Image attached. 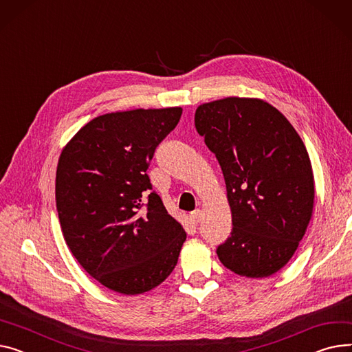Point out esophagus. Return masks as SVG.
Listing matches in <instances>:
<instances>
[{
	"mask_svg": "<svg viewBox=\"0 0 352 352\" xmlns=\"http://www.w3.org/2000/svg\"><path fill=\"white\" fill-rule=\"evenodd\" d=\"M201 218H202V210H199V209L194 210V212L191 214V221H192V223H195V225L201 221Z\"/></svg>",
	"mask_w": 352,
	"mask_h": 352,
	"instance_id": "1",
	"label": "esophagus"
}]
</instances>
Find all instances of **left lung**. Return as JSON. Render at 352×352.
<instances>
[{
	"label": "left lung",
	"mask_w": 352,
	"mask_h": 352,
	"mask_svg": "<svg viewBox=\"0 0 352 352\" xmlns=\"http://www.w3.org/2000/svg\"><path fill=\"white\" fill-rule=\"evenodd\" d=\"M195 127L222 168L232 232L221 263L249 278L285 267L311 221L314 175L302 140L286 117L256 98L199 104Z\"/></svg>",
	"instance_id": "8db88e82"
}]
</instances>
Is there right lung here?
<instances>
[{
	"instance_id": "1",
	"label": "right lung",
	"mask_w": 352,
	"mask_h": 352,
	"mask_svg": "<svg viewBox=\"0 0 352 352\" xmlns=\"http://www.w3.org/2000/svg\"><path fill=\"white\" fill-rule=\"evenodd\" d=\"M181 114V107L106 113L60 153L55 194L65 242L80 266L113 292L143 294L177 266L186 233L150 192L146 171Z\"/></svg>"
}]
</instances>
